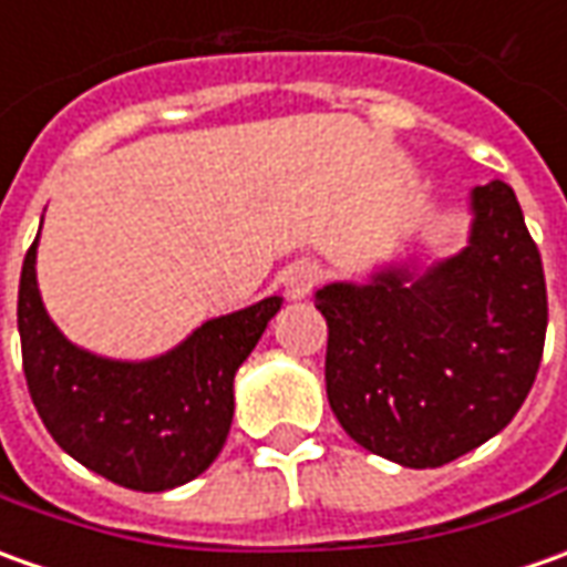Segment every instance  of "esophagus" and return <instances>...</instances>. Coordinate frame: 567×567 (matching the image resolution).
<instances>
[{
	"instance_id": "1",
	"label": "esophagus",
	"mask_w": 567,
	"mask_h": 567,
	"mask_svg": "<svg viewBox=\"0 0 567 567\" xmlns=\"http://www.w3.org/2000/svg\"><path fill=\"white\" fill-rule=\"evenodd\" d=\"M319 282V267L316 264H298L291 267L288 279H285V295L291 300H303Z\"/></svg>"
}]
</instances>
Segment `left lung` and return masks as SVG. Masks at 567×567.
<instances>
[{
  "mask_svg": "<svg viewBox=\"0 0 567 567\" xmlns=\"http://www.w3.org/2000/svg\"><path fill=\"white\" fill-rule=\"evenodd\" d=\"M326 394L369 453L437 468L506 429L537 379L546 279L512 186L472 188V233L429 269L384 267L316 291Z\"/></svg>",
  "mask_w": 567,
  "mask_h": 567,
  "instance_id": "left-lung-1",
  "label": "left lung"
}]
</instances>
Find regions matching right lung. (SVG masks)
Wrapping results in <instances>:
<instances>
[{
  "instance_id": "add662e5",
  "label": "right lung",
  "mask_w": 567,
  "mask_h": 567,
  "mask_svg": "<svg viewBox=\"0 0 567 567\" xmlns=\"http://www.w3.org/2000/svg\"><path fill=\"white\" fill-rule=\"evenodd\" d=\"M37 241L21 267L18 332L27 388L55 444L95 475L142 494L202 475L233 425L235 372L282 298L207 319L154 360H107L71 344L45 313Z\"/></svg>"
}]
</instances>
